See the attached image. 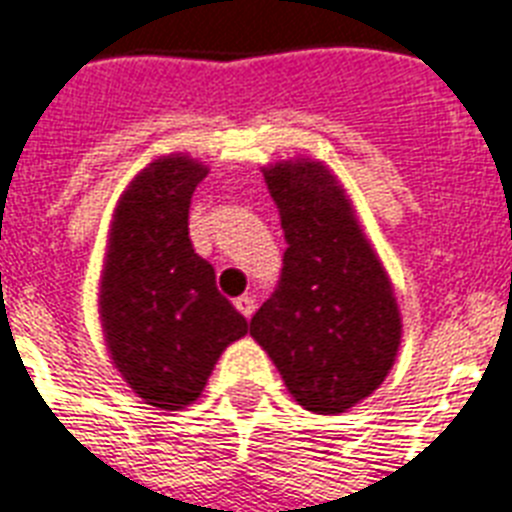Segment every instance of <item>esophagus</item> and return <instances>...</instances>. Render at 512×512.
<instances>
[{"label": "esophagus", "mask_w": 512, "mask_h": 512, "mask_svg": "<svg viewBox=\"0 0 512 512\" xmlns=\"http://www.w3.org/2000/svg\"><path fill=\"white\" fill-rule=\"evenodd\" d=\"M236 310L244 315V318H252V313H255V299L249 297V294H244V297H239L234 302Z\"/></svg>", "instance_id": "1"}]
</instances>
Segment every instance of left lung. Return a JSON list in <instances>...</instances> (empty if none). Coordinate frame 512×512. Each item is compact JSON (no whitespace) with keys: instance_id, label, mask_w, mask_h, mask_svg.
Here are the masks:
<instances>
[{"instance_id":"obj_1","label":"left lung","mask_w":512,"mask_h":512,"mask_svg":"<svg viewBox=\"0 0 512 512\" xmlns=\"http://www.w3.org/2000/svg\"><path fill=\"white\" fill-rule=\"evenodd\" d=\"M263 176L286 252L278 289L249 321V336L297 405L347 413L384 384L400 352L392 278L328 165L294 157L265 165Z\"/></svg>"}]
</instances>
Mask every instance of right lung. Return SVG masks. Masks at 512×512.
Wrapping results in <instances>:
<instances>
[{"label": "right lung", "mask_w": 512, "mask_h": 512, "mask_svg": "<svg viewBox=\"0 0 512 512\" xmlns=\"http://www.w3.org/2000/svg\"><path fill=\"white\" fill-rule=\"evenodd\" d=\"M207 165L184 152L139 170L120 194L99 276L107 352L134 394L157 410L197 400L228 344L249 331L194 252L189 205Z\"/></svg>", "instance_id": "obj_1"}]
</instances>
